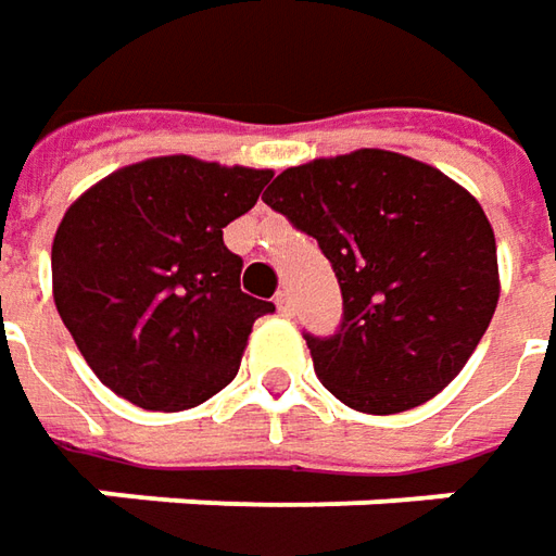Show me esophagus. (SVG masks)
<instances>
[{
	"label": "esophagus",
	"mask_w": 556,
	"mask_h": 556,
	"mask_svg": "<svg viewBox=\"0 0 556 556\" xmlns=\"http://www.w3.org/2000/svg\"><path fill=\"white\" fill-rule=\"evenodd\" d=\"M275 306H278L281 315H290V312H293V296H290V290H278V293H275Z\"/></svg>",
	"instance_id": "1"
}]
</instances>
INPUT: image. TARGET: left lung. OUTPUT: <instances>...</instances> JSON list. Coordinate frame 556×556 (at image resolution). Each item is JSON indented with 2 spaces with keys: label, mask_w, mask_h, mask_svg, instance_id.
<instances>
[{
  "label": "left lung",
  "mask_w": 556,
  "mask_h": 556,
  "mask_svg": "<svg viewBox=\"0 0 556 556\" xmlns=\"http://www.w3.org/2000/svg\"><path fill=\"white\" fill-rule=\"evenodd\" d=\"M263 201L312 235L343 290V325L309 337L318 380L365 415L442 393L498 306V250L480 201L437 166L358 148L285 169Z\"/></svg>",
  "instance_id": "8db88e82"
}]
</instances>
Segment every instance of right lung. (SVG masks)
Returning a JSON list of instances; mask_svg holds the SVG:
<instances>
[{"mask_svg": "<svg viewBox=\"0 0 556 556\" xmlns=\"http://www.w3.org/2000/svg\"><path fill=\"white\" fill-rule=\"evenodd\" d=\"M271 169L188 154L129 163L83 191L52 241L61 321L96 377L148 412H185L235 380L271 303L241 290L223 228Z\"/></svg>", "mask_w": 556, "mask_h": 556, "instance_id": "add662e5", "label": "right lung"}]
</instances>
